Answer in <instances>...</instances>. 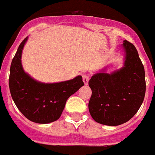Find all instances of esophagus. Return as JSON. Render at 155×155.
<instances>
[{
  "instance_id": "esophagus-1",
  "label": "esophagus",
  "mask_w": 155,
  "mask_h": 155,
  "mask_svg": "<svg viewBox=\"0 0 155 155\" xmlns=\"http://www.w3.org/2000/svg\"><path fill=\"white\" fill-rule=\"evenodd\" d=\"M89 79H90V75L88 73H84L83 75V83H85L86 85L88 84Z\"/></svg>"
}]
</instances>
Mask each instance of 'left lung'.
I'll use <instances>...</instances> for the list:
<instances>
[{"instance_id": "obj_1", "label": "left lung", "mask_w": 155, "mask_h": 155, "mask_svg": "<svg viewBox=\"0 0 155 155\" xmlns=\"http://www.w3.org/2000/svg\"><path fill=\"white\" fill-rule=\"evenodd\" d=\"M124 65L108 74L102 70L89 80L92 95L91 115L98 123L118 126L131 119L142 104L146 91L144 68L135 46L124 40Z\"/></svg>"}]
</instances>
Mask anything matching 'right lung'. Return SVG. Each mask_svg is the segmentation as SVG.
Listing matches in <instances>:
<instances>
[{"instance_id":"add662e5","label":"right lung","mask_w":155,"mask_h":155,"mask_svg":"<svg viewBox=\"0 0 155 155\" xmlns=\"http://www.w3.org/2000/svg\"><path fill=\"white\" fill-rule=\"evenodd\" d=\"M27 40L25 37L20 44L12 61L9 76L11 95L25 118L33 122L47 124L60 118L68 98L84 83L81 76L55 83H40L33 79L21 65V53Z\"/></svg>"}]
</instances>
